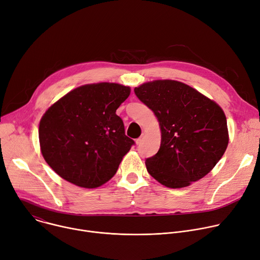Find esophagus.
<instances>
[{"mask_svg": "<svg viewBox=\"0 0 260 260\" xmlns=\"http://www.w3.org/2000/svg\"><path fill=\"white\" fill-rule=\"evenodd\" d=\"M143 141H144V134H142L141 136H139V137L136 139V141H135V143H136V145H141Z\"/></svg>", "mask_w": 260, "mask_h": 260, "instance_id": "34e87169", "label": "esophagus"}]
</instances>
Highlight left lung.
I'll list each match as a JSON object with an SVG mask.
<instances>
[{
    "mask_svg": "<svg viewBox=\"0 0 260 260\" xmlns=\"http://www.w3.org/2000/svg\"><path fill=\"white\" fill-rule=\"evenodd\" d=\"M134 92L154 112L161 130L160 148L146 159L149 174L171 188L188 186L207 175L229 142L223 109L174 80L147 82Z\"/></svg>",
    "mask_w": 260,
    "mask_h": 260,
    "instance_id": "1",
    "label": "left lung"
}]
</instances>
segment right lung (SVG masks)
Returning a JSON list of instances; mask_svg holds the SVG:
<instances>
[{
  "label": "right lung",
  "mask_w": 260,
  "mask_h": 260,
  "mask_svg": "<svg viewBox=\"0 0 260 260\" xmlns=\"http://www.w3.org/2000/svg\"><path fill=\"white\" fill-rule=\"evenodd\" d=\"M129 94L130 87L121 84H87L70 91L46 111L39 123V144L54 172L85 188L110 180L135 144L115 113Z\"/></svg>",
  "instance_id": "add662e5"
}]
</instances>
